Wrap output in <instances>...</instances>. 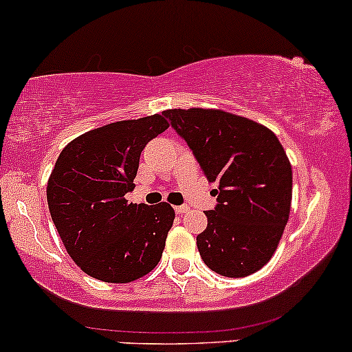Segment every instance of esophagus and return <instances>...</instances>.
<instances>
[{"label":"esophagus","mask_w":352,"mask_h":352,"mask_svg":"<svg viewBox=\"0 0 352 352\" xmlns=\"http://www.w3.org/2000/svg\"><path fill=\"white\" fill-rule=\"evenodd\" d=\"M188 210H190L188 205H179V207H175V212L180 213V215H182V213H187Z\"/></svg>","instance_id":"esophagus-1"}]
</instances>
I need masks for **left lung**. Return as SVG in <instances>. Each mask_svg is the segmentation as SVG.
<instances>
[{
    "label": "left lung",
    "instance_id": "left-lung-1",
    "mask_svg": "<svg viewBox=\"0 0 352 352\" xmlns=\"http://www.w3.org/2000/svg\"><path fill=\"white\" fill-rule=\"evenodd\" d=\"M164 116L218 188L215 210L197 236L201 260L228 278L248 276L272 260L289 218L293 172L265 125L220 109H168Z\"/></svg>",
    "mask_w": 352,
    "mask_h": 352
}]
</instances>
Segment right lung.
<instances>
[{
  "label": "right lung",
  "instance_id": "right-lung-1",
  "mask_svg": "<svg viewBox=\"0 0 352 352\" xmlns=\"http://www.w3.org/2000/svg\"><path fill=\"white\" fill-rule=\"evenodd\" d=\"M164 114L119 120L71 140L47 180V207L66 252L89 276L131 283L159 265L175 212L129 204L140 152L168 129Z\"/></svg>",
  "mask_w": 352,
  "mask_h": 352
}]
</instances>
